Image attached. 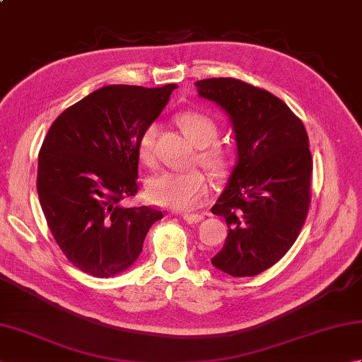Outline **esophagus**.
I'll use <instances>...</instances> for the list:
<instances>
[{"mask_svg": "<svg viewBox=\"0 0 362 362\" xmlns=\"http://www.w3.org/2000/svg\"><path fill=\"white\" fill-rule=\"evenodd\" d=\"M183 219H185L187 222H189V224H193V222H201L204 219L202 214H194V213H185L183 214Z\"/></svg>", "mask_w": 362, "mask_h": 362, "instance_id": "1", "label": "esophagus"}]
</instances>
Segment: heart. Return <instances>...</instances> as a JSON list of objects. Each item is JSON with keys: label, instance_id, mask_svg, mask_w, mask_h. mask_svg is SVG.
<instances>
[{"label": "heart", "instance_id": "obj_1", "mask_svg": "<svg viewBox=\"0 0 362 362\" xmlns=\"http://www.w3.org/2000/svg\"><path fill=\"white\" fill-rule=\"evenodd\" d=\"M177 122L191 141L201 146L199 160L204 166L216 175H224L230 171L235 161V151L230 146L216 141L219 127L213 118L202 112H183ZM156 124H149L138 138V157L144 165L151 166L156 160ZM146 189L153 204L177 211H189L204 202L209 193V180L197 169L163 171L151 177Z\"/></svg>", "mask_w": 362, "mask_h": 362}]
</instances>
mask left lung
I'll return each instance as SVG.
<instances>
[{
    "instance_id": "obj_1",
    "label": "left lung",
    "mask_w": 362,
    "mask_h": 362,
    "mask_svg": "<svg viewBox=\"0 0 362 362\" xmlns=\"http://www.w3.org/2000/svg\"><path fill=\"white\" fill-rule=\"evenodd\" d=\"M233 124L238 163L211 213L227 222L224 247L211 258L232 276H253L296 243L311 204L313 158L302 119L267 90L233 78L196 83Z\"/></svg>"
}]
</instances>
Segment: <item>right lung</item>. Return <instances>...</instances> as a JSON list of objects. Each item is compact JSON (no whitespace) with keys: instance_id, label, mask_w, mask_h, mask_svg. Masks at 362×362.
Returning <instances> with one entry per match:
<instances>
[{"instance_id":"add662e5","label":"right lung","mask_w":362,"mask_h":362,"mask_svg":"<svg viewBox=\"0 0 362 362\" xmlns=\"http://www.w3.org/2000/svg\"><path fill=\"white\" fill-rule=\"evenodd\" d=\"M174 88L103 87L60 113L46 134L38 199L54 240L82 272L109 279L132 266L163 218L151 205L121 202L138 193V138Z\"/></svg>"}]
</instances>
